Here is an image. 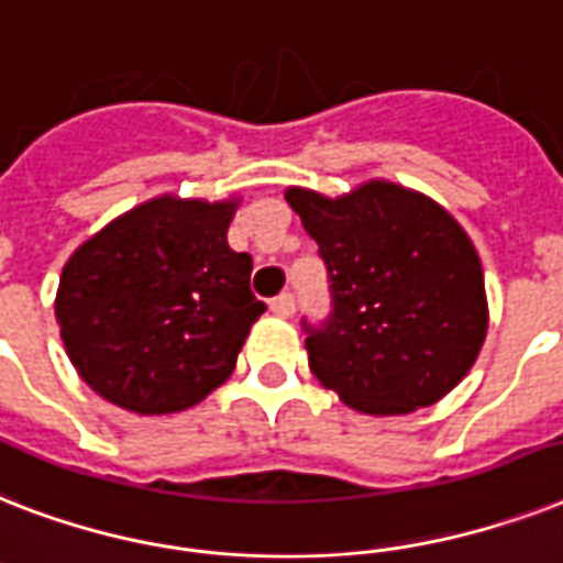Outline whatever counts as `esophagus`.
I'll list each match as a JSON object with an SVG mask.
<instances>
[{
    "instance_id": "obj_1",
    "label": "esophagus",
    "mask_w": 563,
    "mask_h": 563,
    "mask_svg": "<svg viewBox=\"0 0 563 563\" xmlns=\"http://www.w3.org/2000/svg\"><path fill=\"white\" fill-rule=\"evenodd\" d=\"M269 310H273V313H276V317L287 319V317H290V313H294V296H290V294L276 296V299H273V302H269Z\"/></svg>"
}]
</instances>
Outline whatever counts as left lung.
<instances>
[{
  "instance_id": "left-lung-1",
  "label": "left lung",
  "mask_w": 563,
  "mask_h": 563,
  "mask_svg": "<svg viewBox=\"0 0 563 563\" xmlns=\"http://www.w3.org/2000/svg\"><path fill=\"white\" fill-rule=\"evenodd\" d=\"M285 200L331 278L334 313L305 340L319 384L366 416L442 401L488 334L483 264L460 220L389 179L340 197L290 186Z\"/></svg>"
}]
</instances>
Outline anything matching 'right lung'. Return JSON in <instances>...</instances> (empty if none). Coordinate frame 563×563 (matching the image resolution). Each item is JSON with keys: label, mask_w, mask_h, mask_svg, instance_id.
I'll return each instance as SVG.
<instances>
[{"label": "right lung", "mask_w": 563, "mask_h": 563, "mask_svg": "<svg viewBox=\"0 0 563 563\" xmlns=\"http://www.w3.org/2000/svg\"><path fill=\"white\" fill-rule=\"evenodd\" d=\"M238 206V195L151 197L69 255L54 317L89 389L139 416H168L235 372L264 313L250 290L253 258L227 241Z\"/></svg>", "instance_id": "right-lung-1"}]
</instances>
